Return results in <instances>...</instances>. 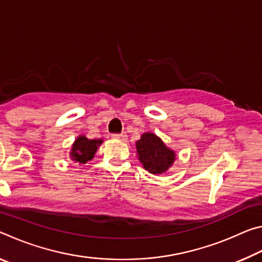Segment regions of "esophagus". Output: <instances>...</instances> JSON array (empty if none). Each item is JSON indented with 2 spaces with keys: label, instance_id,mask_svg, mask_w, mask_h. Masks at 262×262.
I'll use <instances>...</instances> for the list:
<instances>
[{
  "label": "esophagus",
  "instance_id": "34e87169",
  "mask_svg": "<svg viewBox=\"0 0 262 262\" xmlns=\"http://www.w3.org/2000/svg\"><path fill=\"white\" fill-rule=\"evenodd\" d=\"M112 137L114 140H120V141H125L127 139V135L126 134H112Z\"/></svg>",
  "mask_w": 262,
  "mask_h": 262
}]
</instances>
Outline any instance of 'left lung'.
Wrapping results in <instances>:
<instances>
[{"label":"left lung","instance_id":"8db88e82","mask_svg":"<svg viewBox=\"0 0 262 262\" xmlns=\"http://www.w3.org/2000/svg\"><path fill=\"white\" fill-rule=\"evenodd\" d=\"M136 152L142 165L149 173L161 174L168 170L176 161L173 150L152 133H144L136 142Z\"/></svg>","mask_w":262,"mask_h":262}]
</instances>
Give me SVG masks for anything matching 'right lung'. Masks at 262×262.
I'll list each match as a JSON object with an SVG mask.
<instances>
[{
  "label": "right lung",
  "mask_w": 262,
  "mask_h": 262,
  "mask_svg": "<svg viewBox=\"0 0 262 262\" xmlns=\"http://www.w3.org/2000/svg\"><path fill=\"white\" fill-rule=\"evenodd\" d=\"M103 140H89L84 135H79L73 143L70 158L79 164H85L94 158L95 154Z\"/></svg>",
  "instance_id": "add662e5"
}]
</instances>
